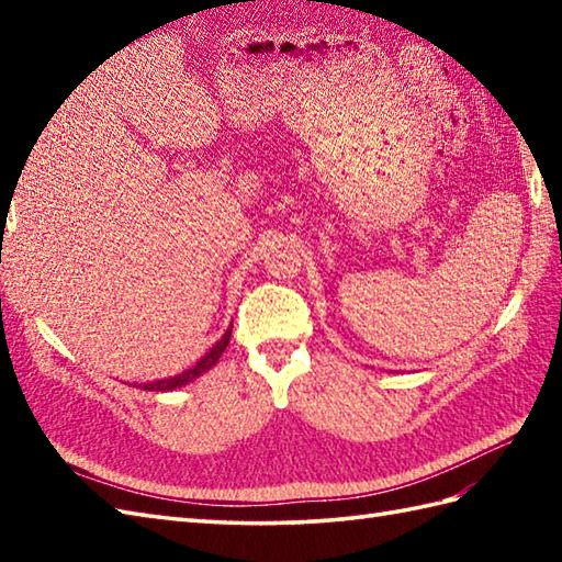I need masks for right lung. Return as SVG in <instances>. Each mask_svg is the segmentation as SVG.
<instances>
[{
	"mask_svg": "<svg viewBox=\"0 0 562 562\" xmlns=\"http://www.w3.org/2000/svg\"><path fill=\"white\" fill-rule=\"evenodd\" d=\"M232 328H234V326L226 328V333L222 336V340L214 342V348H212L205 357H202V360H200L195 367L186 369L183 374H176V376H171V379H161V381H149V384H139V386L145 389V391H173V389H178V386H186L188 381L198 379L202 372H207V369H212L214 364H217V360L222 357V352L226 350V345H229Z\"/></svg>",
	"mask_w": 562,
	"mask_h": 562,
	"instance_id": "obj_1",
	"label": "right lung"
}]
</instances>
